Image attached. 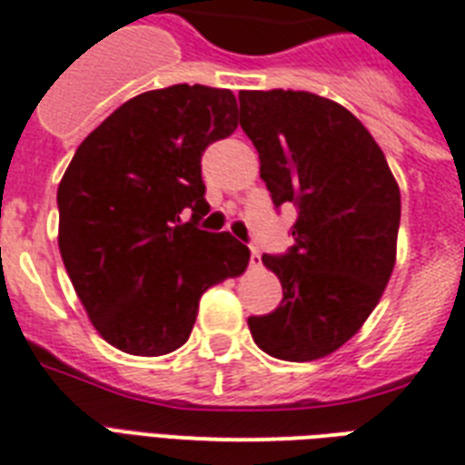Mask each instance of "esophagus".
<instances>
[{"label": "esophagus", "mask_w": 465, "mask_h": 465, "mask_svg": "<svg viewBox=\"0 0 465 465\" xmlns=\"http://www.w3.org/2000/svg\"><path fill=\"white\" fill-rule=\"evenodd\" d=\"M250 263H252V266H259V263H262V254H259V250H256V247H252Z\"/></svg>", "instance_id": "esophagus-1"}]
</instances>
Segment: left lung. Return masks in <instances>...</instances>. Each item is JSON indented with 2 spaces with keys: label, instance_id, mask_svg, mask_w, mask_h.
<instances>
[{
  "label": "left lung",
  "instance_id": "left-lung-1",
  "mask_svg": "<svg viewBox=\"0 0 465 465\" xmlns=\"http://www.w3.org/2000/svg\"><path fill=\"white\" fill-rule=\"evenodd\" d=\"M240 124L276 209L292 203V244L262 262L283 285L276 310L250 317L271 358H324L358 333L393 262L401 192L372 134L343 105L307 91H242Z\"/></svg>",
  "mask_w": 465,
  "mask_h": 465
}]
</instances>
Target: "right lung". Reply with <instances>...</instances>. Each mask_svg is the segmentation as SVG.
Wrapping results in <instances>:
<instances>
[{"mask_svg": "<svg viewBox=\"0 0 465 465\" xmlns=\"http://www.w3.org/2000/svg\"><path fill=\"white\" fill-rule=\"evenodd\" d=\"M235 129L228 88L177 84L127 100L76 148L57 189L59 252L114 348L177 351L203 292L247 269L242 242L199 228L209 213L202 155Z\"/></svg>", "mask_w": 465, "mask_h": 465, "instance_id": "right-lung-1", "label": "right lung"}]
</instances>
